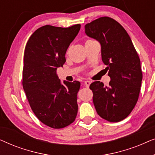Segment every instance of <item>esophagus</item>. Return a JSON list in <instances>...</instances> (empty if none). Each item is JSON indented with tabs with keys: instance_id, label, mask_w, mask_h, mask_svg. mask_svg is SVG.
Wrapping results in <instances>:
<instances>
[{
	"instance_id": "34e87169",
	"label": "esophagus",
	"mask_w": 155,
	"mask_h": 155,
	"mask_svg": "<svg viewBox=\"0 0 155 155\" xmlns=\"http://www.w3.org/2000/svg\"><path fill=\"white\" fill-rule=\"evenodd\" d=\"M84 84H85L86 87H89V86L90 84V82L88 81V80H86V81H84Z\"/></svg>"
}]
</instances>
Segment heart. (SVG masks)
<instances>
[{"label": "heart", "mask_w": 155, "mask_h": 155, "mask_svg": "<svg viewBox=\"0 0 155 155\" xmlns=\"http://www.w3.org/2000/svg\"><path fill=\"white\" fill-rule=\"evenodd\" d=\"M92 41V40H87V41ZM86 41V42H87Z\"/></svg>", "instance_id": "heart-1"}]
</instances>
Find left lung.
Masks as SVG:
<instances>
[{
    "label": "left lung",
    "mask_w": 155,
    "mask_h": 155,
    "mask_svg": "<svg viewBox=\"0 0 155 155\" xmlns=\"http://www.w3.org/2000/svg\"><path fill=\"white\" fill-rule=\"evenodd\" d=\"M86 35L101 46V59L111 78L109 86L95 81L90 84L98 115L118 122L131 113L139 97L143 80L140 60L130 37L117 21L101 17L84 26Z\"/></svg>",
    "instance_id": "1"
}]
</instances>
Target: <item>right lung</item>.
<instances>
[{
	"instance_id": "obj_1",
	"label": "right lung",
	"mask_w": 155,
	"mask_h": 155,
	"mask_svg": "<svg viewBox=\"0 0 155 155\" xmlns=\"http://www.w3.org/2000/svg\"><path fill=\"white\" fill-rule=\"evenodd\" d=\"M80 29V24L67 28L45 25L31 35L25 46L23 89L35 116L53 128L69 126L78 114L80 82L62 84L56 70L65 63L66 51Z\"/></svg>"
}]
</instances>
